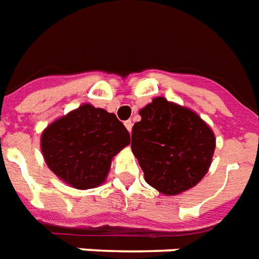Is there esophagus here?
<instances>
[{"mask_svg": "<svg viewBox=\"0 0 259 259\" xmlns=\"http://www.w3.org/2000/svg\"><path fill=\"white\" fill-rule=\"evenodd\" d=\"M125 126H126V129L129 130V133L132 132V129H133V122L132 121H126L125 122Z\"/></svg>", "mask_w": 259, "mask_h": 259, "instance_id": "obj_1", "label": "esophagus"}]
</instances>
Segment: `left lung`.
Returning <instances> with one entry per match:
<instances>
[{
  "label": "left lung",
  "instance_id": "8db88e82",
  "mask_svg": "<svg viewBox=\"0 0 259 259\" xmlns=\"http://www.w3.org/2000/svg\"><path fill=\"white\" fill-rule=\"evenodd\" d=\"M132 151L148 185L164 195L190 190L206 175L216 148L208 123L193 110L155 98L140 110Z\"/></svg>",
  "mask_w": 259,
  "mask_h": 259
}]
</instances>
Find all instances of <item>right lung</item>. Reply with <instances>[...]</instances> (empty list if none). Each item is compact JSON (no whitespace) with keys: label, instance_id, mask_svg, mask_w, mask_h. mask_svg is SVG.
Masks as SVG:
<instances>
[{"label":"right lung","instance_id":"1","mask_svg":"<svg viewBox=\"0 0 259 259\" xmlns=\"http://www.w3.org/2000/svg\"><path fill=\"white\" fill-rule=\"evenodd\" d=\"M129 144V132L115 114L90 103L59 116L40 136L47 167L78 190L106 182L114 156Z\"/></svg>","mask_w":259,"mask_h":259}]
</instances>
